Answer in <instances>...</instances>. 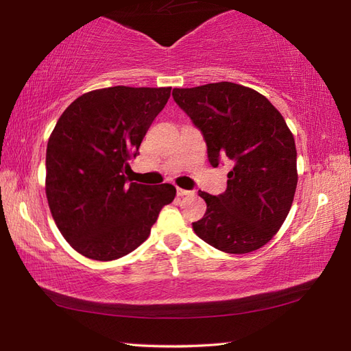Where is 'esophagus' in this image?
Masks as SVG:
<instances>
[{
    "mask_svg": "<svg viewBox=\"0 0 351 351\" xmlns=\"http://www.w3.org/2000/svg\"><path fill=\"white\" fill-rule=\"evenodd\" d=\"M176 193H178V196H191V195H195V191H191V190H184V189H180L178 187L176 189Z\"/></svg>",
    "mask_w": 351,
    "mask_h": 351,
    "instance_id": "obj_1",
    "label": "esophagus"
}]
</instances>
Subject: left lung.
I'll return each mask as SVG.
<instances>
[{"mask_svg":"<svg viewBox=\"0 0 351 351\" xmlns=\"http://www.w3.org/2000/svg\"><path fill=\"white\" fill-rule=\"evenodd\" d=\"M171 95L202 131L213 166L232 162L223 195L199 191L206 213L193 230L226 253L261 249L285 221L299 180L285 119L264 95L228 81L173 88Z\"/></svg>","mask_w":351,"mask_h":351,"instance_id":"obj_1","label":"left lung"}]
</instances>
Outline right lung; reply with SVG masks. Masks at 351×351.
I'll use <instances>...</instances> for the list:
<instances>
[{"label":"right lung","instance_id":"add662e5","mask_svg":"<svg viewBox=\"0 0 351 351\" xmlns=\"http://www.w3.org/2000/svg\"><path fill=\"white\" fill-rule=\"evenodd\" d=\"M170 90L114 86L87 92L52 130L45 191L58 230L83 256L114 261L128 255L175 199L171 184H128L125 176Z\"/></svg>","mask_w":351,"mask_h":351}]
</instances>
